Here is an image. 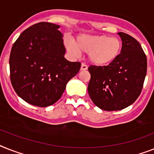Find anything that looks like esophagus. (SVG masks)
Returning a JSON list of instances; mask_svg holds the SVG:
<instances>
[{
	"label": "esophagus",
	"instance_id": "34e87169",
	"mask_svg": "<svg viewBox=\"0 0 154 154\" xmlns=\"http://www.w3.org/2000/svg\"><path fill=\"white\" fill-rule=\"evenodd\" d=\"M88 69V66L85 64H84V63H82L81 64V70H86Z\"/></svg>",
	"mask_w": 154,
	"mask_h": 154
}]
</instances>
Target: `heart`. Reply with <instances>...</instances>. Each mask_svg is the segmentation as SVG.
I'll return each mask as SVG.
<instances>
[{
	"instance_id": "1",
	"label": "heart",
	"mask_w": 154,
	"mask_h": 154,
	"mask_svg": "<svg viewBox=\"0 0 154 154\" xmlns=\"http://www.w3.org/2000/svg\"><path fill=\"white\" fill-rule=\"evenodd\" d=\"M66 47L73 55L81 52L88 53V60L97 66H106L113 63L122 48V41L117 37L106 35H80L74 43L66 42Z\"/></svg>"
}]
</instances>
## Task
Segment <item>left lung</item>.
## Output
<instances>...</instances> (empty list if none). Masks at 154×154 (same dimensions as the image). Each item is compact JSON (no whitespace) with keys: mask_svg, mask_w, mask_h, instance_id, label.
<instances>
[{"mask_svg":"<svg viewBox=\"0 0 154 154\" xmlns=\"http://www.w3.org/2000/svg\"><path fill=\"white\" fill-rule=\"evenodd\" d=\"M118 35L122 48L119 57L106 66H91L88 92L100 109H124L139 97L147 70V59L139 42L123 32Z\"/></svg>","mask_w":154,"mask_h":154,"instance_id":"obj_1","label":"left lung"}]
</instances>
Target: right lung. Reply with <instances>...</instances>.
I'll return each mask as SVG.
<instances>
[{"label":"right lung","instance_id":"add662e5","mask_svg":"<svg viewBox=\"0 0 154 154\" xmlns=\"http://www.w3.org/2000/svg\"><path fill=\"white\" fill-rule=\"evenodd\" d=\"M59 25L41 22L23 31L10 54V78L16 94L27 103L47 107L62 97L81 63L65 58Z\"/></svg>","mask_w":154,"mask_h":154}]
</instances>
